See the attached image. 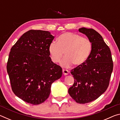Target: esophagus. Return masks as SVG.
<instances>
[{
	"instance_id": "1",
	"label": "esophagus",
	"mask_w": 120,
	"mask_h": 120,
	"mask_svg": "<svg viewBox=\"0 0 120 120\" xmlns=\"http://www.w3.org/2000/svg\"><path fill=\"white\" fill-rule=\"evenodd\" d=\"M62 72L63 74H64V76H66V75H68L69 74V71L67 70H65V69H62Z\"/></svg>"
}]
</instances>
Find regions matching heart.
<instances>
[{
  "label": "heart",
  "instance_id": "b5f03b06",
  "mask_svg": "<svg viewBox=\"0 0 120 120\" xmlns=\"http://www.w3.org/2000/svg\"><path fill=\"white\" fill-rule=\"evenodd\" d=\"M92 50V42L88 38L71 32L60 35L57 43L52 42L49 46L51 59L54 63L59 62L64 53L66 57L60 62L61 66L64 68H69L73 64L79 66L85 64Z\"/></svg>",
  "mask_w": 120,
  "mask_h": 120
}]
</instances>
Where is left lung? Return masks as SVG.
I'll return each instance as SVG.
<instances>
[{"instance_id": "8db88e82", "label": "left lung", "mask_w": 120, "mask_h": 120, "mask_svg": "<svg viewBox=\"0 0 120 120\" xmlns=\"http://www.w3.org/2000/svg\"><path fill=\"white\" fill-rule=\"evenodd\" d=\"M78 30L92 42V50L85 64L70 72L75 80L68 93L77 103L85 104L98 98L106 91L113 63L110 49L98 32L85 27Z\"/></svg>"}]
</instances>
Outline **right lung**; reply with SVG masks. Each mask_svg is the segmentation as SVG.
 Segmentation results:
<instances>
[{"instance_id":"right-lung-1","label":"right lung","mask_w":120,"mask_h":120,"mask_svg":"<svg viewBox=\"0 0 120 120\" xmlns=\"http://www.w3.org/2000/svg\"><path fill=\"white\" fill-rule=\"evenodd\" d=\"M54 38L48 31L30 30L11 49L7 71L12 90L30 104L43 103L52 83L62 76L61 67L52 61L49 52Z\"/></svg>"}]
</instances>
